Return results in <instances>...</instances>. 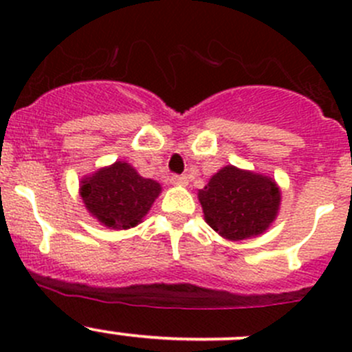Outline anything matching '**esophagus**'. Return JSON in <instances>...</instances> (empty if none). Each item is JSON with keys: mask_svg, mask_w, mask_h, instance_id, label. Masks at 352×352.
<instances>
[{"mask_svg": "<svg viewBox=\"0 0 352 352\" xmlns=\"http://www.w3.org/2000/svg\"><path fill=\"white\" fill-rule=\"evenodd\" d=\"M170 182L173 186H182V184H187V177L186 175H172L170 177Z\"/></svg>", "mask_w": 352, "mask_h": 352, "instance_id": "obj_1", "label": "esophagus"}]
</instances>
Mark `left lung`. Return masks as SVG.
Segmentation results:
<instances>
[{
    "label": "left lung",
    "mask_w": 352,
    "mask_h": 352,
    "mask_svg": "<svg viewBox=\"0 0 352 352\" xmlns=\"http://www.w3.org/2000/svg\"><path fill=\"white\" fill-rule=\"evenodd\" d=\"M204 219L232 242L262 235L278 218L281 189L272 177L226 165L199 189Z\"/></svg>",
    "instance_id": "left-lung-1"
}]
</instances>
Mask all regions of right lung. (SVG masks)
Returning <instances> with one entry per match:
<instances>
[{
  "label": "right lung",
  "instance_id": "right-lung-1",
  "mask_svg": "<svg viewBox=\"0 0 352 352\" xmlns=\"http://www.w3.org/2000/svg\"><path fill=\"white\" fill-rule=\"evenodd\" d=\"M160 194L162 186L156 180L141 177L122 160L95 170L80 184V197L87 211L110 230L140 225Z\"/></svg>",
  "mask_w": 352,
  "mask_h": 352
}]
</instances>
